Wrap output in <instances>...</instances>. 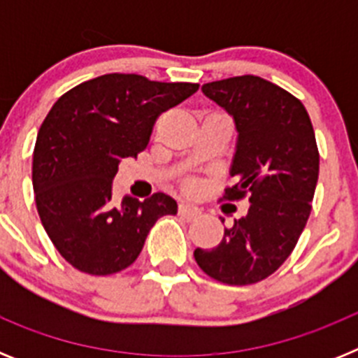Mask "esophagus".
Listing matches in <instances>:
<instances>
[{
	"label": "esophagus",
	"instance_id": "34e87169",
	"mask_svg": "<svg viewBox=\"0 0 358 358\" xmlns=\"http://www.w3.org/2000/svg\"><path fill=\"white\" fill-rule=\"evenodd\" d=\"M179 215L186 220H195L197 217H201V210L194 204H188V202H181L179 204Z\"/></svg>",
	"mask_w": 358,
	"mask_h": 358
}]
</instances>
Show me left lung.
Masks as SVG:
<instances>
[{
  "label": "left lung",
  "instance_id": "8db88e82",
  "mask_svg": "<svg viewBox=\"0 0 358 358\" xmlns=\"http://www.w3.org/2000/svg\"><path fill=\"white\" fill-rule=\"evenodd\" d=\"M238 131L226 201L249 197V211L224 229L211 251L195 249L199 267L226 285H251L283 265L312 211L319 150L305 106L280 85L242 75L202 85ZM224 224V220H222Z\"/></svg>",
  "mask_w": 358,
  "mask_h": 358
}]
</instances>
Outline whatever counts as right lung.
I'll use <instances>...</instances> for the list:
<instances>
[{
  "instance_id": "obj_1",
  "label": "right lung",
  "mask_w": 358,
  "mask_h": 358,
  "mask_svg": "<svg viewBox=\"0 0 358 358\" xmlns=\"http://www.w3.org/2000/svg\"><path fill=\"white\" fill-rule=\"evenodd\" d=\"M199 90L192 82H156L109 73L62 94L37 134L31 164L37 213L55 249L91 276L127 268L148 231L177 213L170 195L143 202L113 197L120 161L147 148L157 116Z\"/></svg>"
}]
</instances>
